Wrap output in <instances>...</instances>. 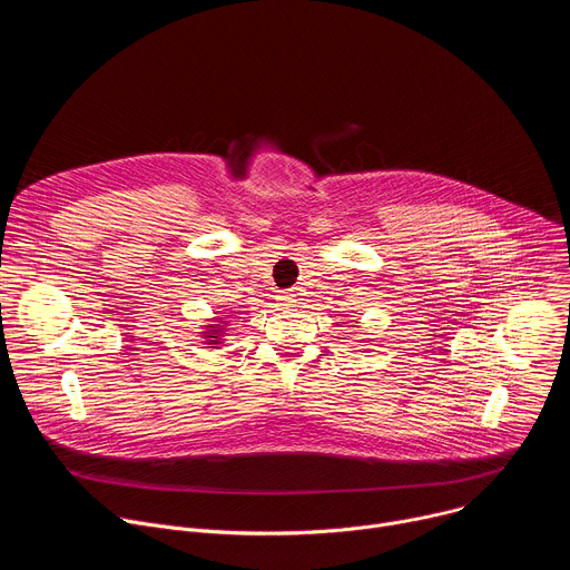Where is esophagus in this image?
<instances>
[{"mask_svg":"<svg viewBox=\"0 0 570 570\" xmlns=\"http://www.w3.org/2000/svg\"><path fill=\"white\" fill-rule=\"evenodd\" d=\"M277 302H279V306L288 308V306H293V302H295V295H293V293H288V291H282V293L277 295Z\"/></svg>","mask_w":570,"mask_h":570,"instance_id":"esophagus-1","label":"esophagus"}]
</instances>
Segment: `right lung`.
<instances>
[{
	"label": "right lung",
	"mask_w": 570,
	"mask_h": 570,
	"mask_svg": "<svg viewBox=\"0 0 570 570\" xmlns=\"http://www.w3.org/2000/svg\"><path fill=\"white\" fill-rule=\"evenodd\" d=\"M220 320V317H218ZM216 332V330H214ZM207 345H218V341H216V336H209V343Z\"/></svg>",
	"instance_id": "right-lung-1"
}]
</instances>
